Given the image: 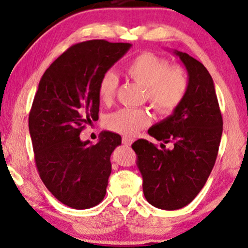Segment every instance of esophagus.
Returning <instances> with one entry per match:
<instances>
[{"mask_svg":"<svg viewBox=\"0 0 248 248\" xmlns=\"http://www.w3.org/2000/svg\"><path fill=\"white\" fill-rule=\"evenodd\" d=\"M132 142H134V138L131 137H128V136H124L123 137V144L124 145H127V146H130Z\"/></svg>","mask_w":248,"mask_h":248,"instance_id":"34e87169","label":"esophagus"}]
</instances>
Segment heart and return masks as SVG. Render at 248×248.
<instances>
[{
	"instance_id": "1",
	"label": "heart",
	"mask_w": 248,
	"mask_h": 248,
	"mask_svg": "<svg viewBox=\"0 0 248 248\" xmlns=\"http://www.w3.org/2000/svg\"><path fill=\"white\" fill-rule=\"evenodd\" d=\"M125 75L145 88V96L159 114L172 113L186 96L189 78L181 66H170L169 61L151 51L135 56L124 67ZM119 85L118 76L112 71L104 72L97 85L101 102L110 103ZM152 118L142 109H120L110 113L106 127L124 136L137 134L151 124Z\"/></svg>"
}]
</instances>
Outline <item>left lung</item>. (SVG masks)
<instances>
[{
    "label": "left lung",
    "mask_w": 248,
    "mask_h": 248,
    "mask_svg": "<svg viewBox=\"0 0 248 248\" xmlns=\"http://www.w3.org/2000/svg\"><path fill=\"white\" fill-rule=\"evenodd\" d=\"M187 72L189 90L183 102L148 134L172 149L160 151L145 139L132 144L142 191L149 203L163 210L189 204L207 182L218 155L222 117L208 69L186 53L173 50ZM162 144V146H165Z\"/></svg>",
    "instance_id": "8db88e82"
}]
</instances>
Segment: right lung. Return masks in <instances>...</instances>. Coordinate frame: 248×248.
I'll return each mask as SVG.
<instances>
[{
    "mask_svg": "<svg viewBox=\"0 0 248 248\" xmlns=\"http://www.w3.org/2000/svg\"><path fill=\"white\" fill-rule=\"evenodd\" d=\"M131 44L89 40L69 47L41 78L29 114V131L40 179L51 194L78 210L103 200L110 157L121 136L102 131L95 145L82 141L85 124L99 118L97 85Z\"/></svg>",
    "mask_w": 248,
    "mask_h": 248,
    "instance_id": "add662e5",
    "label": "right lung"
}]
</instances>
